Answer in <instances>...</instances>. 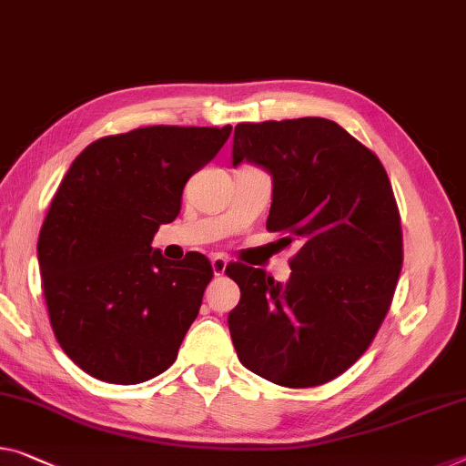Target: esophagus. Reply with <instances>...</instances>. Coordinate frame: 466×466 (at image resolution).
<instances>
[{
    "mask_svg": "<svg viewBox=\"0 0 466 466\" xmlns=\"http://www.w3.org/2000/svg\"><path fill=\"white\" fill-rule=\"evenodd\" d=\"M210 264H212V273H214V275H217V277L225 275V270H227V258H225L223 254H214V256L210 258Z\"/></svg>",
    "mask_w": 466,
    "mask_h": 466,
    "instance_id": "34e87169",
    "label": "esophagus"
}]
</instances>
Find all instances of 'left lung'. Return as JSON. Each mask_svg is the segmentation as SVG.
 <instances>
[{
	"label": "left lung",
	"mask_w": 466,
	"mask_h": 466,
	"mask_svg": "<svg viewBox=\"0 0 466 466\" xmlns=\"http://www.w3.org/2000/svg\"><path fill=\"white\" fill-rule=\"evenodd\" d=\"M273 177L267 228L298 248L288 283L233 262L228 331L241 364L283 388L339 377L373 341L402 268V227L377 156L319 116L241 123L233 167Z\"/></svg>",
	"instance_id": "8db88e82"
}]
</instances>
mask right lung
Here are the masks:
<instances>
[{
	"instance_id": "obj_1",
	"label": "right lung",
	"mask_w": 466,
	"mask_h": 466,
	"mask_svg": "<svg viewBox=\"0 0 466 466\" xmlns=\"http://www.w3.org/2000/svg\"><path fill=\"white\" fill-rule=\"evenodd\" d=\"M228 135L231 125L143 127L93 141L70 164L37 258L56 339L87 375L135 385L177 360L212 267L199 252L170 262L152 239Z\"/></svg>"
}]
</instances>
